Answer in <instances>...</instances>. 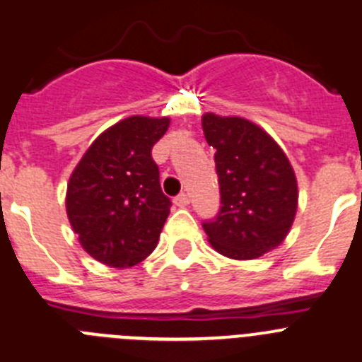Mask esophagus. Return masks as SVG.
<instances>
[{"label":"esophagus","instance_id":"obj_1","mask_svg":"<svg viewBox=\"0 0 362 362\" xmlns=\"http://www.w3.org/2000/svg\"><path fill=\"white\" fill-rule=\"evenodd\" d=\"M173 204L177 205V207H180V209L187 207V205H189V197H187V194H185V192H182V194H178V197L175 198Z\"/></svg>","mask_w":362,"mask_h":362}]
</instances>
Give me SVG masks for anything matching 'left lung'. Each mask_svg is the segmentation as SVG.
<instances>
[{"label":"left lung","mask_w":362,"mask_h":362,"mask_svg":"<svg viewBox=\"0 0 362 362\" xmlns=\"http://www.w3.org/2000/svg\"><path fill=\"white\" fill-rule=\"evenodd\" d=\"M216 150L221 211L204 223L209 243L235 261H252L288 238L298 209V184L288 155L259 124L239 116H202Z\"/></svg>","instance_id":"left-lung-1"}]
</instances>
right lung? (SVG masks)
<instances>
[{"instance_id": "1", "label": "right lung", "mask_w": 362, "mask_h": 362, "mask_svg": "<svg viewBox=\"0 0 362 362\" xmlns=\"http://www.w3.org/2000/svg\"><path fill=\"white\" fill-rule=\"evenodd\" d=\"M170 117L130 116L101 132L67 182L66 212L82 248L101 264L130 268L157 246L171 202L151 148Z\"/></svg>"}]
</instances>
